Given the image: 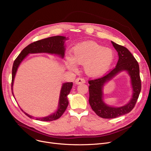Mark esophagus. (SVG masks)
Returning <instances> with one entry per match:
<instances>
[{
  "mask_svg": "<svg viewBox=\"0 0 151 151\" xmlns=\"http://www.w3.org/2000/svg\"><path fill=\"white\" fill-rule=\"evenodd\" d=\"M75 83L76 84H81V83H85V80L84 78H76L75 80Z\"/></svg>",
  "mask_w": 151,
  "mask_h": 151,
  "instance_id": "34e87169",
  "label": "esophagus"
}]
</instances>
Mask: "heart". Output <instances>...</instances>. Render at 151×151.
<instances>
[{
  "label": "heart",
  "mask_w": 151,
  "mask_h": 151,
  "mask_svg": "<svg viewBox=\"0 0 151 151\" xmlns=\"http://www.w3.org/2000/svg\"><path fill=\"white\" fill-rule=\"evenodd\" d=\"M114 59V53L109 47H103L94 42H82L72 50V55L65 57V65L71 71H76V63L84 65L86 73L90 76L104 74L110 68Z\"/></svg>",
  "instance_id": "obj_1"
}]
</instances>
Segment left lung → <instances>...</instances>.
I'll use <instances>...</instances> for the list:
<instances>
[{
	"label": "left lung",
	"mask_w": 151,
	"mask_h": 151,
	"mask_svg": "<svg viewBox=\"0 0 151 151\" xmlns=\"http://www.w3.org/2000/svg\"><path fill=\"white\" fill-rule=\"evenodd\" d=\"M111 43L117 51L119 56L116 67L104 77L89 81V104L97 115L105 119L116 118L130 113L136 104L141 89L138 62L125 47L112 41ZM122 71H125L130 77L132 91V97L128 104L123 106H108L104 101V87L108 82Z\"/></svg>",
	"instance_id": "8db88e82"
}]
</instances>
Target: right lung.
Returning a JSON list of instances; mask_svg holds the SVG:
<instances>
[{
  "instance_id": "1",
  "label": "right lung",
  "mask_w": 151,
  "mask_h": 151,
  "mask_svg": "<svg viewBox=\"0 0 151 151\" xmlns=\"http://www.w3.org/2000/svg\"><path fill=\"white\" fill-rule=\"evenodd\" d=\"M68 39V37L63 36H54L45 39L40 40L27 46L24 49H23L19 54L17 58L14 61L12 68V91L13 96H14L13 91V86L14 83V78L17 74L18 67L21 62L23 61L27 55L30 54H38V53H47L50 54H54L63 59L64 56L65 51V42ZM73 83H64L62 84L59 95L58 106L55 111L48 116L42 117H35L36 120L42 121H52L59 119L63 113L65 112L68 105V100L67 99L68 95L72 88ZM29 117L34 119V116H30L21 109Z\"/></svg>"
}]
</instances>
